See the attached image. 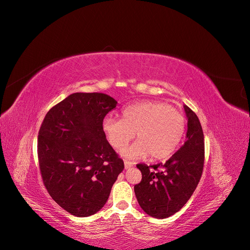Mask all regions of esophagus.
I'll return each instance as SVG.
<instances>
[{"label": "esophagus", "mask_w": 250, "mask_h": 250, "mask_svg": "<svg viewBox=\"0 0 250 250\" xmlns=\"http://www.w3.org/2000/svg\"><path fill=\"white\" fill-rule=\"evenodd\" d=\"M124 166H125V169H128V168H130V167H132L133 166V163L132 162H129V161H124Z\"/></svg>", "instance_id": "obj_1"}]
</instances>
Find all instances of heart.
<instances>
[{"mask_svg":"<svg viewBox=\"0 0 250 250\" xmlns=\"http://www.w3.org/2000/svg\"><path fill=\"white\" fill-rule=\"evenodd\" d=\"M102 128L115 149L123 148L136 132L138 141L121 151L125 157L149 154L152 160H163L170 156L183 140L186 119L167 103L145 101L125 107L121 119H104Z\"/></svg>","mask_w":250,"mask_h":250,"instance_id":"b5f03b06","label":"heart"}]
</instances>
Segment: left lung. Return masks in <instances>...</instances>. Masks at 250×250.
Returning <instances> with one entry per match:
<instances>
[{"mask_svg": "<svg viewBox=\"0 0 250 250\" xmlns=\"http://www.w3.org/2000/svg\"><path fill=\"white\" fill-rule=\"evenodd\" d=\"M188 118L187 139L166 164L147 166L138 164L141 183L134 186L140 207L157 219L168 218L191 198L202 175L204 137L196 113L185 105Z\"/></svg>", "mask_w": 250, "mask_h": 250, "instance_id": "left-lung-1", "label": "left lung"}]
</instances>
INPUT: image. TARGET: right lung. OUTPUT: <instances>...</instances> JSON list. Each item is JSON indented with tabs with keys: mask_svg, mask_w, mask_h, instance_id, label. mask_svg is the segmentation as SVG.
<instances>
[{
	"mask_svg": "<svg viewBox=\"0 0 250 250\" xmlns=\"http://www.w3.org/2000/svg\"><path fill=\"white\" fill-rule=\"evenodd\" d=\"M117 104L102 93H75L53 106L42 123L37 155L43 185L53 200L76 217L100 210L124 169L102 128Z\"/></svg>",
	"mask_w": 250,
	"mask_h": 250,
	"instance_id": "obj_1",
	"label": "right lung"
}]
</instances>
